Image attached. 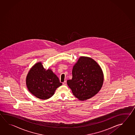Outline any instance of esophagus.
I'll list each match as a JSON object with an SVG mask.
<instances>
[{"mask_svg": "<svg viewBox=\"0 0 135 135\" xmlns=\"http://www.w3.org/2000/svg\"><path fill=\"white\" fill-rule=\"evenodd\" d=\"M66 81H65L64 83H63V85H66Z\"/></svg>", "mask_w": 135, "mask_h": 135, "instance_id": "esophagus-1", "label": "esophagus"}]
</instances>
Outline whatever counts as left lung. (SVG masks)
Masks as SVG:
<instances>
[{
    "label": "left lung",
    "instance_id": "obj_1",
    "mask_svg": "<svg viewBox=\"0 0 135 135\" xmlns=\"http://www.w3.org/2000/svg\"><path fill=\"white\" fill-rule=\"evenodd\" d=\"M72 74V78L67 80V84L73 95L80 100H86L93 97L103 85V71L91 58H79L73 67Z\"/></svg>",
    "mask_w": 135,
    "mask_h": 135
}]
</instances>
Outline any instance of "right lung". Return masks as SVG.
Instances as JSON below:
<instances>
[{
	"label": "right lung",
	"mask_w": 135,
	"mask_h": 135,
	"mask_svg": "<svg viewBox=\"0 0 135 135\" xmlns=\"http://www.w3.org/2000/svg\"><path fill=\"white\" fill-rule=\"evenodd\" d=\"M26 84L29 91L40 99H48L61 86L57 76L51 69H46L38 62L29 70L26 78Z\"/></svg>",
	"instance_id": "right-lung-1"
}]
</instances>
